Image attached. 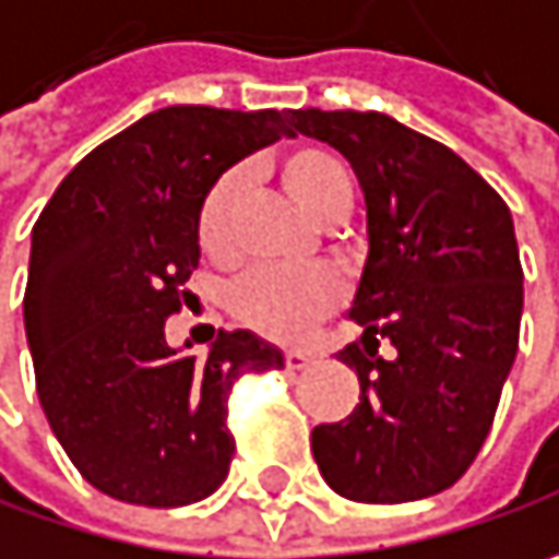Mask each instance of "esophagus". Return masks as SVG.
<instances>
[{
  "label": "esophagus",
  "instance_id": "1",
  "mask_svg": "<svg viewBox=\"0 0 559 559\" xmlns=\"http://www.w3.org/2000/svg\"><path fill=\"white\" fill-rule=\"evenodd\" d=\"M284 366H287L290 372H300V369L310 366V353H304V349H287V353H284Z\"/></svg>",
  "mask_w": 559,
  "mask_h": 559
}]
</instances>
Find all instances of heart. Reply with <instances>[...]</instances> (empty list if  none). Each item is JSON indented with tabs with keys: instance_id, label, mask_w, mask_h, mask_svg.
Instances as JSON below:
<instances>
[{
	"instance_id": "b5f03b06",
	"label": "heart",
	"mask_w": 559,
	"mask_h": 559,
	"mask_svg": "<svg viewBox=\"0 0 559 559\" xmlns=\"http://www.w3.org/2000/svg\"><path fill=\"white\" fill-rule=\"evenodd\" d=\"M284 190L313 216L330 223L349 210L353 180L346 168L323 148H290L278 165ZM242 203L239 174H223L203 197L197 236L206 255L226 259L233 252L236 216ZM340 304V284L326 272H252L233 287V310L269 340L297 343Z\"/></svg>"
}]
</instances>
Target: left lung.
I'll list each match as a JSON object with an SVG mask.
<instances>
[{"label": "left lung", "mask_w": 559, "mask_h": 559, "mask_svg": "<svg viewBox=\"0 0 559 559\" xmlns=\"http://www.w3.org/2000/svg\"><path fill=\"white\" fill-rule=\"evenodd\" d=\"M290 122L353 165L369 236L349 307L362 336L340 353L362 394L346 420L313 427V460L353 502L437 496L473 466L518 356L511 213L456 152L385 112L297 109Z\"/></svg>", "instance_id": "1"}]
</instances>
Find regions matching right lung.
I'll return each mask as SVG.
<instances>
[{
    "instance_id": "obj_1",
    "label": "right lung",
    "mask_w": 559,
    "mask_h": 559,
    "mask_svg": "<svg viewBox=\"0 0 559 559\" xmlns=\"http://www.w3.org/2000/svg\"><path fill=\"white\" fill-rule=\"evenodd\" d=\"M281 135H294L290 109L148 112L70 170L32 229L25 333L38 397L80 476L119 502L213 496L236 450V379L284 369L278 346L249 330H219L206 359L165 340L200 262L203 197Z\"/></svg>"
}]
</instances>
